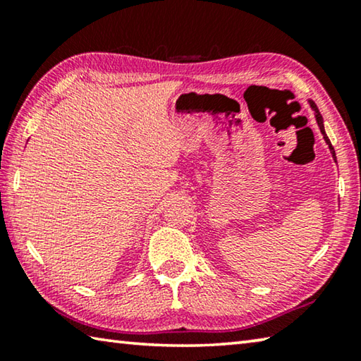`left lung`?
<instances>
[{
	"label": "left lung",
	"instance_id": "1",
	"mask_svg": "<svg viewBox=\"0 0 361 361\" xmlns=\"http://www.w3.org/2000/svg\"><path fill=\"white\" fill-rule=\"evenodd\" d=\"M309 105H310V108L314 109V113H315V119H317V124H319L322 135H323V138H325V142H326V145H328V148H329V151H331V154H333V159L336 161V152H334V148H333L331 142H329V138L326 137V133H325V126H323V118H322V114H320V111H319V108H317V105H315V103H314L312 100H309Z\"/></svg>",
	"mask_w": 361,
	"mask_h": 361
}]
</instances>
